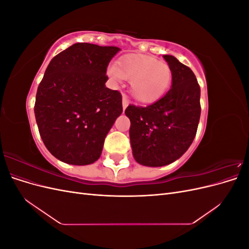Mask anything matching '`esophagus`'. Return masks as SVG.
<instances>
[{
	"mask_svg": "<svg viewBox=\"0 0 249 249\" xmlns=\"http://www.w3.org/2000/svg\"><path fill=\"white\" fill-rule=\"evenodd\" d=\"M127 105H129V103H127L125 96H124L123 97V108H124V110H125V108L127 107Z\"/></svg>",
	"mask_w": 249,
	"mask_h": 249,
	"instance_id": "34e87169",
	"label": "esophagus"
}]
</instances>
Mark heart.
Masks as SVG:
<instances>
[{"label":"heart","instance_id":"b5f03b06","mask_svg":"<svg viewBox=\"0 0 249 249\" xmlns=\"http://www.w3.org/2000/svg\"><path fill=\"white\" fill-rule=\"evenodd\" d=\"M107 72L116 84L124 79L131 81V95L142 104L153 103L161 97L171 81V71L166 63L143 55L123 57Z\"/></svg>","mask_w":249,"mask_h":249}]
</instances>
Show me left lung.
Listing matches in <instances>:
<instances>
[{
  "label": "left lung",
  "mask_w": 249,
  "mask_h": 249,
  "mask_svg": "<svg viewBox=\"0 0 249 249\" xmlns=\"http://www.w3.org/2000/svg\"><path fill=\"white\" fill-rule=\"evenodd\" d=\"M172 86L160 100L146 107L130 105L133 156L144 166L159 167L182 157L196 135L200 117V88L189 67L171 55H164Z\"/></svg>",
  "instance_id": "left-lung-1"
}]
</instances>
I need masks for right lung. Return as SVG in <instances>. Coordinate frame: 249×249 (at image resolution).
I'll return each mask as SVG.
<instances>
[{
  "label": "right lung",
  "instance_id": "right-lung-1",
  "mask_svg": "<svg viewBox=\"0 0 249 249\" xmlns=\"http://www.w3.org/2000/svg\"><path fill=\"white\" fill-rule=\"evenodd\" d=\"M119 51L79 42L51 60L34 113L44 145L58 160L88 165L101 157L105 138L123 112L122 94L105 85L108 64Z\"/></svg>",
  "mask_w": 249,
  "mask_h": 249
}]
</instances>
